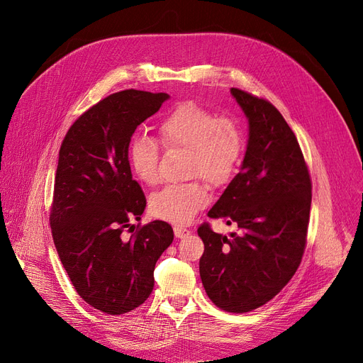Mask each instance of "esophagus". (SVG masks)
<instances>
[{
    "mask_svg": "<svg viewBox=\"0 0 363 363\" xmlns=\"http://www.w3.org/2000/svg\"><path fill=\"white\" fill-rule=\"evenodd\" d=\"M174 233H175L177 238H184V237L189 235V231L186 230V228H181V226H174Z\"/></svg>",
    "mask_w": 363,
    "mask_h": 363,
    "instance_id": "obj_1",
    "label": "esophagus"
}]
</instances>
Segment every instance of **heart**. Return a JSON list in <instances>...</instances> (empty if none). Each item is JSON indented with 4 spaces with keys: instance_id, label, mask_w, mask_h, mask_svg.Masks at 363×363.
<instances>
[{
    "instance_id": "b5f03b06",
    "label": "heart",
    "mask_w": 363,
    "mask_h": 363,
    "mask_svg": "<svg viewBox=\"0 0 363 363\" xmlns=\"http://www.w3.org/2000/svg\"><path fill=\"white\" fill-rule=\"evenodd\" d=\"M159 135L166 148L188 150V177H200L213 188L230 184L244 155V135L238 122L218 116L194 101L172 108L159 123ZM159 144L138 135L129 144L130 169L141 182H159ZM208 203V189L201 181L167 185L150 199V211L159 219L178 225L191 220Z\"/></svg>"
}]
</instances>
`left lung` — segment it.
I'll return each mask as SVG.
<instances>
[{
	"label": "left lung",
	"mask_w": 363,
	"mask_h": 363,
	"mask_svg": "<svg viewBox=\"0 0 363 363\" xmlns=\"http://www.w3.org/2000/svg\"><path fill=\"white\" fill-rule=\"evenodd\" d=\"M249 119V145L240 174L208 218L238 233L199 226L203 287L225 312L244 313L274 298L296 274L308 241L312 179L294 132L268 100L231 88Z\"/></svg>",
	"instance_id": "1"
}]
</instances>
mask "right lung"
Instances as JSON below:
<instances>
[{
  "instance_id": "1",
  "label": "right lung",
  "mask_w": 363,
  "mask_h": 363,
  "mask_svg": "<svg viewBox=\"0 0 363 363\" xmlns=\"http://www.w3.org/2000/svg\"><path fill=\"white\" fill-rule=\"evenodd\" d=\"M167 99L140 89L110 94L73 122L59 151L50 211L54 245L76 293L108 315L148 298L156 262L174 241L164 220L129 225L147 204L130 174V138Z\"/></svg>"
}]
</instances>
